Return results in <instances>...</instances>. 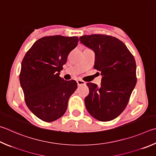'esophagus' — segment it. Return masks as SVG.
<instances>
[{
  "label": "esophagus",
  "instance_id": "34e87169",
  "mask_svg": "<svg viewBox=\"0 0 156 156\" xmlns=\"http://www.w3.org/2000/svg\"><path fill=\"white\" fill-rule=\"evenodd\" d=\"M77 84L78 86H80V85H85L86 84V82H84L82 80H77Z\"/></svg>",
  "mask_w": 156,
  "mask_h": 156
}]
</instances>
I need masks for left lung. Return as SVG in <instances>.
Masks as SVG:
<instances>
[{"label": "left lung", "mask_w": 156, "mask_h": 156, "mask_svg": "<svg viewBox=\"0 0 156 156\" xmlns=\"http://www.w3.org/2000/svg\"><path fill=\"white\" fill-rule=\"evenodd\" d=\"M80 43L95 52L94 69L101 72V86L89 83L84 99L87 111L96 119L109 121L126 108L136 84L134 56L123 42L115 37L93 34L81 36Z\"/></svg>", "instance_id": "obj_1"}]
</instances>
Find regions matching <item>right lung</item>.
<instances>
[{
  "label": "right lung",
  "instance_id": "1",
  "mask_svg": "<svg viewBox=\"0 0 156 156\" xmlns=\"http://www.w3.org/2000/svg\"><path fill=\"white\" fill-rule=\"evenodd\" d=\"M78 42V37H44L34 43L22 60L20 83L25 102L42 121L52 122L61 117L77 89L75 80H63L59 72Z\"/></svg>",
  "mask_w": 156,
  "mask_h": 156
}]
</instances>
